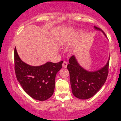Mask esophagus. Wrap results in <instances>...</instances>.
<instances>
[{"instance_id":"34e87169","label":"esophagus","mask_w":121,"mask_h":121,"mask_svg":"<svg viewBox=\"0 0 121 121\" xmlns=\"http://www.w3.org/2000/svg\"><path fill=\"white\" fill-rule=\"evenodd\" d=\"M67 62H66V61H64V62H63V64H62V65H63V67L64 68H65L67 67Z\"/></svg>"}]
</instances>
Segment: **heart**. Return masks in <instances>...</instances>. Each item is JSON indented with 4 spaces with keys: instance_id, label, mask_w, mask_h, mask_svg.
<instances>
[{
    "instance_id": "heart-1",
    "label": "heart",
    "mask_w": 121,
    "mask_h": 121,
    "mask_svg": "<svg viewBox=\"0 0 121 121\" xmlns=\"http://www.w3.org/2000/svg\"><path fill=\"white\" fill-rule=\"evenodd\" d=\"M65 38H62V40H61V43H65Z\"/></svg>"
}]
</instances>
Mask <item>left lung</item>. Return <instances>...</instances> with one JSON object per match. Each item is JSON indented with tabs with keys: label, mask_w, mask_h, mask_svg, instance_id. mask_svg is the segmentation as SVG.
<instances>
[{
	"label": "left lung",
	"mask_w": 121,
	"mask_h": 121,
	"mask_svg": "<svg viewBox=\"0 0 121 121\" xmlns=\"http://www.w3.org/2000/svg\"><path fill=\"white\" fill-rule=\"evenodd\" d=\"M95 29L104 31L99 27L94 26ZM106 36V35H105ZM109 59L107 65L98 71L89 72L81 67L72 56L69 59L67 69L69 71L72 93L80 99H87L91 98L102 87L108 75Z\"/></svg>",
	"instance_id": "left-lung-1"
}]
</instances>
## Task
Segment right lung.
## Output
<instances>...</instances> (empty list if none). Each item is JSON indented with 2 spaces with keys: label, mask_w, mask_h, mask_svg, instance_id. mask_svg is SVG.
<instances>
[{
  "label": "right lung",
  "mask_w": 121,
  "mask_h": 121,
  "mask_svg": "<svg viewBox=\"0 0 121 121\" xmlns=\"http://www.w3.org/2000/svg\"><path fill=\"white\" fill-rule=\"evenodd\" d=\"M14 55L16 77L25 91L38 100L44 101L50 98L55 88L56 74L62 68L63 61L31 66L20 59L16 48Z\"/></svg>",
  "instance_id": "add662e5"
}]
</instances>
